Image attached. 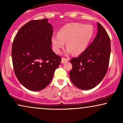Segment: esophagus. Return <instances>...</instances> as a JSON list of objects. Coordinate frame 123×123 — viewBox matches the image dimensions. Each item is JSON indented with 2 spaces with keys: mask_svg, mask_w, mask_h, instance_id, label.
I'll use <instances>...</instances> for the list:
<instances>
[{
  "mask_svg": "<svg viewBox=\"0 0 123 123\" xmlns=\"http://www.w3.org/2000/svg\"><path fill=\"white\" fill-rule=\"evenodd\" d=\"M69 59H67V58H62V63H64L65 62L69 61Z\"/></svg>",
  "mask_w": 123,
  "mask_h": 123,
  "instance_id": "esophagus-1",
  "label": "esophagus"
}]
</instances>
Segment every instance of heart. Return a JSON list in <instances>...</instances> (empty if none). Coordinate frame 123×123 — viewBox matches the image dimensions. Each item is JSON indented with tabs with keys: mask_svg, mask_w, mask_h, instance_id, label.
<instances>
[{
	"mask_svg": "<svg viewBox=\"0 0 123 123\" xmlns=\"http://www.w3.org/2000/svg\"><path fill=\"white\" fill-rule=\"evenodd\" d=\"M94 30L91 25L80 23H69L59 30L58 35L52 37V43L56 53H59L67 42L66 53L80 55L85 51L92 39Z\"/></svg>",
	"mask_w": 123,
	"mask_h": 123,
	"instance_id": "1",
	"label": "heart"
}]
</instances>
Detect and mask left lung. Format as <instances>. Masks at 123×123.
Masks as SVG:
<instances>
[{"label":"left lung","mask_w":123,"mask_h":123,"mask_svg":"<svg viewBox=\"0 0 123 123\" xmlns=\"http://www.w3.org/2000/svg\"><path fill=\"white\" fill-rule=\"evenodd\" d=\"M98 31L93 41L85 51L70 60L72 69L69 77L74 85L88 90L101 82L108 69L110 60V39L106 30L97 23Z\"/></svg>","instance_id":"8db88e82"}]
</instances>
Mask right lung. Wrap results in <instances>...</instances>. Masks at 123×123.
<instances>
[{
    "label": "right lung",
    "instance_id": "add662e5",
    "mask_svg": "<svg viewBox=\"0 0 123 123\" xmlns=\"http://www.w3.org/2000/svg\"><path fill=\"white\" fill-rule=\"evenodd\" d=\"M53 27L48 19L31 20L19 30L12 47L15 74L23 86L32 91L49 85L62 58L51 45Z\"/></svg>",
    "mask_w": 123,
    "mask_h": 123
}]
</instances>
